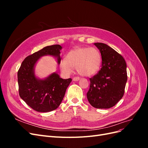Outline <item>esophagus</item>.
Masks as SVG:
<instances>
[{
	"label": "esophagus",
	"instance_id": "obj_1",
	"mask_svg": "<svg viewBox=\"0 0 148 148\" xmlns=\"http://www.w3.org/2000/svg\"><path fill=\"white\" fill-rule=\"evenodd\" d=\"M79 79V77H74V78H73V81H78Z\"/></svg>",
	"mask_w": 148,
	"mask_h": 148
}]
</instances>
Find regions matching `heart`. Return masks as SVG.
Listing matches in <instances>:
<instances>
[{"mask_svg":"<svg viewBox=\"0 0 148 148\" xmlns=\"http://www.w3.org/2000/svg\"><path fill=\"white\" fill-rule=\"evenodd\" d=\"M100 53L96 49L77 47L70 51L66 59L60 62V68L65 74L69 75L73 68L83 76H90L96 73L101 65Z\"/></svg>","mask_w":148,"mask_h":148,"instance_id":"b5f03b06","label":"heart"}]
</instances>
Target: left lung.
Instances as JSON below:
<instances>
[{"label":"left lung","mask_w":148,"mask_h":148,"mask_svg":"<svg viewBox=\"0 0 148 148\" xmlns=\"http://www.w3.org/2000/svg\"><path fill=\"white\" fill-rule=\"evenodd\" d=\"M102 57L101 69L90 80L87 98L97 109H109L122 98L127 81L124 58L107 44L97 42Z\"/></svg>","instance_id":"8db88e82"}]
</instances>
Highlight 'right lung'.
Wrapping results in <instances>:
<instances>
[{
    "label": "right lung",
    "instance_id": "1",
    "mask_svg": "<svg viewBox=\"0 0 148 148\" xmlns=\"http://www.w3.org/2000/svg\"><path fill=\"white\" fill-rule=\"evenodd\" d=\"M61 49L59 44L44 47L26 57L18 71L19 95L26 104L37 112H47L56 109L71 82V78L62 79L56 73L44 79H38L34 73L36 63L43 56H56L60 64Z\"/></svg>",
    "mask_w": 148,
    "mask_h": 148
}]
</instances>
